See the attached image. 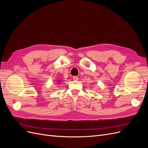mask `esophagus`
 I'll return each instance as SVG.
<instances>
[{
	"label": "esophagus",
	"mask_w": 148,
	"mask_h": 148,
	"mask_svg": "<svg viewBox=\"0 0 148 148\" xmlns=\"http://www.w3.org/2000/svg\"><path fill=\"white\" fill-rule=\"evenodd\" d=\"M73 80H75V81H77V80H78V77H73Z\"/></svg>",
	"instance_id": "34e87169"
}]
</instances>
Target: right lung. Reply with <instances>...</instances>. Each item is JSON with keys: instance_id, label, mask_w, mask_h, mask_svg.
<instances>
[{"instance_id": "right-lung-1", "label": "right lung", "mask_w": 148, "mask_h": 148, "mask_svg": "<svg viewBox=\"0 0 148 148\" xmlns=\"http://www.w3.org/2000/svg\"><path fill=\"white\" fill-rule=\"evenodd\" d=\"M57 82L58 84H59V83H60V80H59V79H57Z\"/></svg>"}]
</instances>
